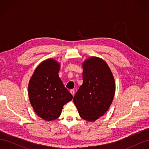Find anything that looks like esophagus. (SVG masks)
Wrapping results in <instances>:
<instances>
[{
	"label": "esophagus",
	"mask_w": 149,
	"mask_h": 149,
	"mask_svg": "<svg viewBox=\"0 0 149 149\" xmlns=\"http://www.w3.org/2000/svg\"><path fill=\"white\" fill-rule=\"evenodd\" d=\"M70 93H71L72 95H73V96H74V90H73V89L70 90Z\"/></svg>",
	"instance_id": "1"
}]
</instances>
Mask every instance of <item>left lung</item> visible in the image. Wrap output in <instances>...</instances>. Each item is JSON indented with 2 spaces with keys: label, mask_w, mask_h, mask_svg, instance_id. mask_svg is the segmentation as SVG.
Returning a JSON list of instances; mask_svg holds the SVG:
<instances>
[{
  "label": "left lung",
  "mask_w": 149,
  "mask_h": 149,
  "mask_svg": "<svg viewBox=\"0 0 149 149\" xmlns=\"http://www.w3.org/2000/svg\"><path fill=\"white\" fill-rule=\"evenodd\" d=\"M82 66L83 82L73 101L81 118L94 122L111 105L116 91L115 80L109 66L100 58L90 57Z\"/></svg>",
  "instance_id": "8db88e82"
}]
</instances>
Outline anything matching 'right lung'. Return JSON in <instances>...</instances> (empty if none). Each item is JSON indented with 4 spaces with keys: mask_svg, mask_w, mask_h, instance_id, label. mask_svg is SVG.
<instances>
[{
    "mask_svg": "<svg viewBox=\"0 0 149 149\" xmlns=\"http://www.w3.org/2000/svg\"><path fill=\"white\" fill-rule=\"evenodd\" d=\"M60 68L59 63L48 58L36 68L29 81L31 105L37 115L47 121L59 118L63 106L73 99L59 77Z\"/></svg>",
    "mask_w": 149,
    "mask_h": 149,
    "instance_id": "1",
    "label": "right lung"
}]
</instances>
